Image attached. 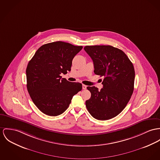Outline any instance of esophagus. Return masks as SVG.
<instances>
[{"label": "esophagus", "mask_w": 160, "mask_h": 160, "mask_svg": "<svg viewBox=\"0 0 160 160\" xmlns=\"http://www.w3.org/2000/svg\"><path fill=\"white\" fill-rule=\"evenodd\" d=\"M86 87H87V86H86V85H82V88H83V89H86Z\"/></svg>", "instance_id": "obj_1"}]
</instances>
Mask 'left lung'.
I'll return each mask as SVG.
<instances>
[{
    "instance_id": "1",
    "label": "left lung",
    "mask_w": 160,
    "mask_h": 160,
    "mask_svg": "<svg viewBox=\"0 0 160 160\" xmlns=\"http://www.w3.org/2000/svg\"><path fill=\"white\" fill-rule=\"evenodd\" d=\"M84 49L93 61L95 74L103 77L100 90L87 87L91 94L87 110L98 120L110 119L121 112L133 94V65L122 50L111 46H86Z\"/></svg>"
}]
</instances>
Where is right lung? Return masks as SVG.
<instances>
[{
    "mask_svg": "<svg viewBox=\"0 0 160 160\" xmlns=\"http://www.w3.org/2000/svg\"><path fill=\"white\" fill-rule=\"evenodd\" d=\"M82 48L62 41L50 42L41 46L28 62L27 90L37 108L45 114H61L82 90L81 83L62 78L60 74L71 71L74 57Z\"/></svg>",
    "mask_w": 160,
    "mask_h": 160,
    "instance_id": "1",
    "label": "right lung"
}]
</instances>
